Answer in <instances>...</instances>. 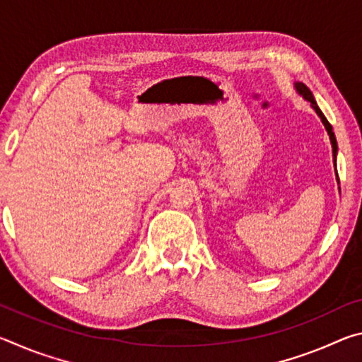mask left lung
I'll use <instances>...</instances> for the list:
<instances>
[{
	"label": "left lung",
	"mask_w": 362,
	"mask_h": 362,
	"mask_svg": "<svg viewBox=\"0 0 362 362\" xmlns=\"http://www.w3.org/2000/svg\"><path fill=\"white\" fill-rule=\"evenodd\" d=\"M293 88H296L298 95H302L306 102L311 103V108H313L315 112H316V115L321 118L322 124H324V127H326V131H327V136H329V139H330V145H332V155H334V163H335V161H337V151H339V146H337V139H335V134H334V131H332V126H330V122L326 119V116L322 115L321 108L317 107V103H316L315 97H313V93H311V90H310L308 88H306V86H305L303 83H298V81L293 83Z\"/></svg>",
	"instance_id": "left-lung-1"
}]
</instances>
